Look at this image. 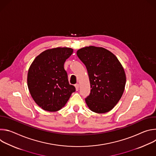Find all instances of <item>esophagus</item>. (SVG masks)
Returning a JSON list of instances; mask_svg holds the SVG:
<instances>
[{
    "label": "esophagus",
    "instance_id": "1",
    "mask_svg": "<svg viewBox=\"0 0 156 156\" xmlns=\"http://www.w3.org/2000/svg\"><path fill=\"white\" fill-rule=\"evenodd\" d=\"M75 87H76V91H78V90H79V86H79V84H78V83L76 84L75 85Z\"/></svg>",
    "mask_w": 156,
    "mask_h": 156
}]
</instances>
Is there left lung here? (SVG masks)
<instances>
[{
    "instance_id": "obj_1",
    "label": "left lung",
    "mask_w": 156,
    "mask_h": 156,
    "mask_svg": "<svg viewBox=\"0 0 156 156\" xmlns=\"http://www.w3.org/2000/svg\"><path fill=\"white\" fill-rule=\"evenodd\" d=\"M76 54L85 65L91 91L85 98L93 112L103 114L112 110L120 99L126 83L123 66L114 54L94 46L79 49Z\"/></svg>"
}]
</instances>
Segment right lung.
I'll list each match as a JSON object with an SVG mask.
<instances>
[{"label": "right lung", "instance_id": "right-lung-1", "mask_svg": "<svg viewBox=\"0 0 156 156\" xmlns=\"http://www.w3.org/2000/svg\"><path fill=\"white\" fill-rule=\"evenodd\" d=\"M73 50L57 48L42 52L33 62L28 73V86L35 102L43 110L61 109L76 90L70 84L64 63Z\"/></svg>", "mask_w": 156, "mask_h": 156}]
</instances>
